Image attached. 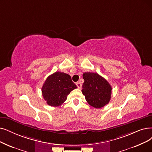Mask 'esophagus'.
Here are the masks:
<instances>
[{
	"label": "esophagus",
	"instance_id": "1",
	"mask_svg": "<svg viewBox=\"0 0 152 152\" xmlns=\"http://www.w3.org/2000/svg\"><path fill=\"white\" fill-rule=\"evenodd\" d=\"M76 85H77V87H78V88H82V84L80 83V82H77V83H76Z\"/></svg>",
	"mask_w": 152,
	"mask_h": 152
}]
</instances>
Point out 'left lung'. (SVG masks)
<instances>
[{
  "instance_id": "8db88e82",
  "label": "left lung",
  "mask_w": 152,
  "mask_h": 152,
  "mask_svg": "<svg viewBox=\"0 0 152 152\" xmlns=\"http://www.w3.org/2000/svg\"><path fill=\"white\" fill-rule=\"evenodd\" d=\"M82 92L88 104L100 108L108 104L111 99L112 87L104 77L97 73L85 72Z\"/></svg>"
}]
</instances>
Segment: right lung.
Listing matches in <instances>:
<instances>
[{"mask_svg": "<svg viewBox=\"0 0 152 152\" xmlns=\"http://www.w3.org/2000/svg\"><path fill=\"white\" fill-rule=\"evenodd\" d=\"M77 88L69 74L56 72L47 78L42 87V94L48 105L58 107L66 100L71 91Z\"/></svg>", "mask_w": 152, "mask_h": 152, "instance_id": "obj_1", "label": "right lung"}]
</instances>
